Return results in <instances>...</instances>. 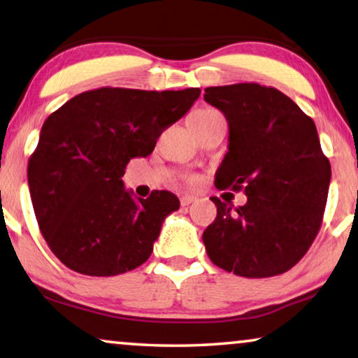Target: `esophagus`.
<instances>
[{
  "label": "esophagus",
  "mask_w": 358,
  "mask_h": 358,
  "mask_svg": "<svg viewBox=\"0 0 358 358\" xmlns=\"http://www.w3.org/2000/svg\"><path fill=\"white\" fill-rule=\"evenodd\" d=\"M196 199L192 196H183L180 199V203H181V207H188V206H191L192 202H194Z\"/></svg>",
  "instance_id": "34e87169"
}]
</instances>
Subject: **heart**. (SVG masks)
Returning <instances> with one entry per match:
<instances>
[{"label":"heart","instance_id":"b5f03b06","mask_svg":"<svg viewBox=\"0 0 358 358\" xmlns=\"http://www.w3.org/2000/svg\"><path fill=\"white\" fill-rule=\"evenodd\" d=\"M213 113H217V111H213V110H201V111H197L194 116H197V115H213Z\"/></svg>","mask_w":358,"mask_h":358}]
</instances>
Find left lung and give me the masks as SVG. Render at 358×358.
I'll use <instances>...</instances> for the list:
<instances>
[{
	"mask_svg": "<svg viewBox=\"0 0 358 358\" xmlns=\"http://www.w3.org/2000/svg\"><path fill=\"white\" fill-rule=\"evenodd\" d=\"M203 100L229 126L215 185L247 196L242 207L212 197L217 218L202 234L208 258L248 279L287 272L309 250L325 212L331 167L315 124L280 90L255 83L207 87Z\"/></svg>",
	"mask_w": 358,
	"mask_h": 358,
	"instance_id": "obj_1",
	"label": "left lung"
}]
</instances>
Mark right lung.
<instances>
[{"instance_id":"1","label":"right lung","mask_w":358,"mask_h":358,"mask_svg":"<svg viewBox=\"0 0 358 358\" xmlns=\"http://www.w3.org/2000/svg\"><path fill=\"white\" fill-rule=\"evenodd\" d=\"M201 89L101 87L68 100L43 124L28 188L52 253L79 274L110 277L143 264L162 223L180 208L170 191L148 199L124 188L130 159L189 111Z\"/></svg>"}]
</instances>
